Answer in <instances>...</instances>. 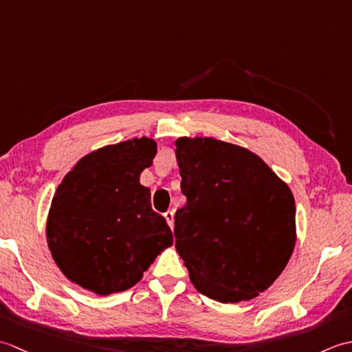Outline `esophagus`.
<instances>
[{
    "label": "esophagus",
    "instance_id": "esophagus-1",
    "mask_svg": "<svg viewBox=\"0 0 352 352\" xmlns=\"http://www.w3.org/2000/svg\"><path fill=\"white\" fill-rule=\"evenodd\" d=\"M164 219H166V222H168V226L172 228L174 227V212H170V210H168L166 213H164Z\"/></svg>",
    "mask_w": 352,
    "mask_h": 352
}]
</instances>
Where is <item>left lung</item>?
<instances>
[{
    "label": "left lung",
    "instance_id": "left-lung-1",
    "mask_svg": "<svg viewBox=\"0 0 352 352\" xmlns=\"http://www.w3.org/2000/svg\"><path fill=\"white\" fill-rule=\"evenodd\" d=\"M175 145L186 197L175 213V248L193 286L219 302L256 298L294 252V195L242 146L213 138Z\"/></svg>",
    "mask_w": 352,
    "mask_h": 352
}]
</instances>
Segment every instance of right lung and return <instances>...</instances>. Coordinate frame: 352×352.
<instances>
[{
  "label": "right lung",
  "instance_id": "1",
  "mask_svg": "<svg viewBox=\"0 0 352 352\" xmlns=\"http://www.w3.org/2000/svg\"><path fill=\"white\" fill-rule=\"evenodd\" d=\"M155 153L148 138L100 148L68 172L52 198V258L71 281L96 295L130 289L172 245L170 228L139 183Z\"/></svg>",
  "mask_w": 352,
  "mask_h": 352
}]
</instances>
